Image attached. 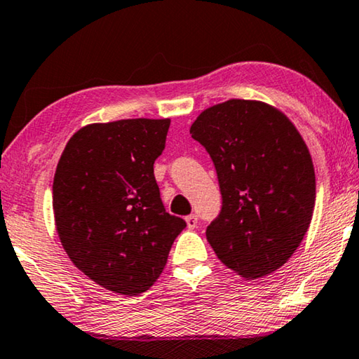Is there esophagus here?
Segmentation results:
<instances>
[{
	"instance_id": "34e87169",
	"label": "esophagus",
	"mask_w": 359,
	"mask_h": 359,
	"mask_svg": "<svg viewBox=\"0 0 359 359\" xmlns=\"http://www.w3.org/2000/svg\"><path fill=\"white\" fill-rule=\"evenodd\" d=\"M197 215H189V217H186V224H187V228L189 229H194L196 226H197Z\"/></svg>"
}]
</instances>
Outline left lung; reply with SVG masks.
Listing matches in <instances>:
<instances>
[{"label": "left lung", "mask_w": 359, "mask_h": 359, "mask_svg": "<svg viewBox=\"0 0 359 359\" xmlns=\"http://www.w3.org/2000/svg\"><path fill=\"white\" fill-rule=\"evenodd\" d=\"M217 168L223 207L207 241L244 279L279 269L310 228L316 176L311 154L285 114L253 99L202 110L189 130Z\"/></svg>", "instance_id": "left-lung-1"}]
</instances>
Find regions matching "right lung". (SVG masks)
Returning a JSON list of instances; mask_svg holds the SVG:
<instances>
[{
	"label": "right lung",
	"instance_id": "add662e5",
	"mask_svg": "<svg viewBox=\"0 0 359 359\" xmlns=\"http://www.w3.org/2000/svg\"><path fill=\"white\" fill-rule=\"evenodd\" d=\"M170 118L90 123L70 137L53 183L56 231L81 273L122 295L162 274L184 219L165 212L154 176Z\"/></svg>",
	"mask_w": 359,
	"mask_h": 359
}]
</instances>
